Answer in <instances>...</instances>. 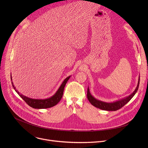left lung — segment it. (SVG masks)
I'll return each instance as SVG.
<instances>
[{
	"label": "left lung",
	"mask_w": 148,
	"mask_h": 148,
	"mask_svg": "<svg viewBox=\"0 0 148 148\" xmlns=\"http://www.w3.org/2000/svg\"><path fill=\"white\" fill-rule=\"evenodd\" d=\"M139 83H140V77L138 78L137 86L136 89L134 90V91L131 94L120 100L116 101H113L112 103H106L96 99L95 97H94L91 95L89 87L88 88L87 97L89 101L91 103L92 106L99 108V109H101L103 110H107V111H116L120 109V108H122L123 106H125L127 103L130 101L131 99L134 96V95L136 94V92L138 90V86H139Z\"/></svg>",
	"instance_id": "left-lung-1"
}]
</instances>
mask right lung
I'll list each match as a JSON object with an SVG mask.
<instances>
[{"label":"right lung","mask_w":148,"mask_h":148,"mask_svg":"<svg viewBox=\"0 0 148 148\" xmlns=\"http://www.w3.org/2000/svg\"><path fill=\"white\" fill-rule=\"evenodd\" d=\"M70 77H71V75L66 77V78L64 80V82H62V83L61 84V85L58 89V90L56 91V92L53 96L45 99H34V98H31L26 97L25 95H22L21 94H20V92L17 91V90H16L15 87H14V85L12 82V84L14 90L16 91V92L19 95V96L23 100H24L29 106H30L31 107H32L34 108H38V109H40V108H50L54 106L60 101L62 96H63V93H64L65 84ZM11 80L12 81L11 75Z\"/></svg>","instance_id":"add662e5"}]
</instances>
